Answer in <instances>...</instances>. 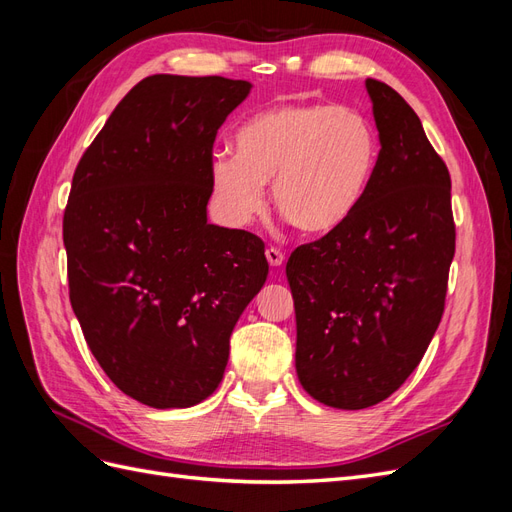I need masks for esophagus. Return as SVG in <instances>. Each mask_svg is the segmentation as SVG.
Here are the masks:
<instances>
[{
  "mask_svg": "<svg viewBox=\"0 0 512 512\" xmlns=\"http://www.w3.org/2000/svg\"><path fill=\"white\" fill-rule=\"evenodd\" d=\"M265 256H267V260H269V265L271 267H282L284 265V252L280 250V247H267V252H265Z\"/></svg>",
  "mask_w": 512,
  "mask_h": 512,
  "instance_id": "esophagus-1",
  "label": "esophagus"
}]
</instances>
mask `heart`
<instances>
[{"instance_id": "1", "label": "heart", "mask_w": 512, "mask_h": 512, "mask_svg": "<svg viewBox=\"0 0 512 512\" xmlns=\"http://www.w3.org/2000/svg\"><path fill=\"white\" fill-rule=\"evenodd\" d=\"M235 156L215 153V207L243 228L265 209V183L277 211L307 235H327L361 207L378 166V134L346 106L286 102L247 117L232 134Z\"/></svg>"}]
</instances>
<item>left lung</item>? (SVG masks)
Returning <instances> with one entry per match:
<instances>
[{"instance_id":"1","label":"left lung","mask_w":512,"mask_h":512,"mask_svg":"<svg viewBox=\"0 0 512 512\" xmlns=\"http://www.w3.org/2000/svg\"><path fill=\"white\" fill-rule=\"evenodd\" d=\"M380 153L352 218L286 262L297 314V376L320 404L363 410L421 363L444 314L455 256L451 175L412 106L365 81Z\"/></svg>"}]
</instances>
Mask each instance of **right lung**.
<instances>
[{"label":"right lung","mask_w":512,"mask_h":512,"mask_svg":"<svg viewBox=\"0 0 512 512\" xmlns=\"http://www.w3.org/2000/svg\"><path fill=\"white\" fill-rule=\"evenodd\" d=\"M250 87L147 76L74 170L70 303L104 374L151 408H190L218 389L230 333L267 280L260 237L207 222L215 134Z\"/></svg>","instance_id":"right-lung-1"}]
</instances>
